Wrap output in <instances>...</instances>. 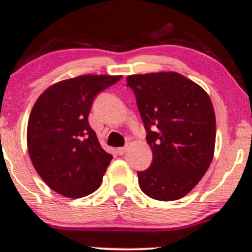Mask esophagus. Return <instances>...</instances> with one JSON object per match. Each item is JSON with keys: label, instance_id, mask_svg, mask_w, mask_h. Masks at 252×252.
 Instances as JSON below:
<instances>
[{"label": "esophagus", "instance_id": "1", "mask_svg": "<svg viewBox=\"0 0 252 252\" xmlns=\"http://www.w3.org/2000/svg\"><path fill=\"white\" fill-rule=\"evenodd\" d=\"M127 151V147H120V148L116 149V153L119 154V156H123V154H125Z\"/></svg>", "mask_w": 252, "mask_h": 252}]
</instances>
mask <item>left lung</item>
I'll list each match as a JSON object with an SVG mask.
<instances>
[{"instance_id": "left-lung-1", "label": "left lung", "mask_w": 252, "mask_h": 252, "mask_svg": "<svg viewBox=\"0 0 252 252\" xmlns=\"http://www.w3.org/2000/svg\"><path fill=\"white\" fill-rule=\"evenodd\" d=\"M153 152L151 166L138 171L141 190L151 198L175 201L198 184L210 166L216 116L208 94L176 72L127 77Z\"/></svg>"}]
</instances>
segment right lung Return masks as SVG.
Segmentation results:
<instances>
[{"instance_id":"add662e5","label":"right lung","mask_w":252,"mask_h":252,"mask_svg":"<svg viewBox=\"0 0 252 252\" xmlns=\"http://www.w3.org/2000/svg\"><path fill=\"white\" fill-rule=\"evenodd\" d=\"M121 76H79L59 82L38 98L28 121L32 163L51 190L69 198L100 186L113 156L101 148L88 115L95 96Z\"/></svg>"}]
</instances>
